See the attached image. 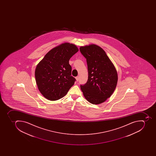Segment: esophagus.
Wrapping results in <instances>:
<instances>
[{"label":"esophagus","instance_id":"1","mask_svg":"<svg viewBox=\"0 0 156 156\" xmlns=\"http://www.w3.org/2000/svg\"><path fill=\"white\" fill-rule=\"evenodd\" d=\"M76 81H79V76H77L76 77Z\"/></svg>","mask_w":156,"mask_h":156}]
</instances>
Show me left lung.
Listing matches in <instances>:
<instances>
[{
	"label": "left lung",
	"mask_w": 156,
	"mask_h": 156,
	"mask_svg": "<svg viewBox=\"0 0 156 156\" xmlns=\"http://www.w3.org/2000/svg\"><path fill=\"white\" fill-rule=\"evenodd\" d=\"M81 54L86 58L88 79L80 88L85 98L92 104L98 105L112 95L118 82L114 65L105 51L95 44L81 46Z\"/></svg>",
	"instance_id": "obj_1"
}]
</instances>
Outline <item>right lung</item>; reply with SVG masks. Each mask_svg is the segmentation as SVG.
<instances>
[{
	"label": "right lung",
	"instance_id": "right-lung-1",
	"mask_svg": "<svg viewBox=\"0 0 156 156\" xmlns=\"http://www.w3.org/2000/svg\"><path fill=\"white\" fill-rule=\"evenodd\" d=\"M79 51L76 46L64 43L51 50L38 63L35 78L38 90L46 98L57 101L67 94L75 83L70 58Z\"/></svg>",
	"mask_w": 156,
	"mask_h": 156
}]
</instances>
